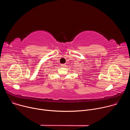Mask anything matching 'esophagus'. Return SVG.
I'll return each mask as SVG.
<instances>
[{
  "instance_id": "1",
  "label": "esophagus",
  "mask_w": 130,
  "mask_h": 130,
  "mask_svg": "<svg viewBox=\"0 0 130 130\" xmlns=\"http://www.w3.org/2000/svg\"><path fill=\"white\" fill-rule=\"evenodd\" d=\"M66 65L65 64H61V66L62 67H66Z\"/></svg>"
}]
</instances>
